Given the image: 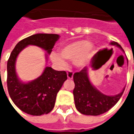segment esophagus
Instances as JSON below:
<instances>
[{
  "instance_id": "obj_1",
  "label": "esophagus",
  "mask_w": 134,
  "mask_h": 134,
  "mask_svg": "<svg viewBox=\"0 0 134 134\" xmlns=\"http://www.w3.org/2000/svg\"><path fill=\"white\" fill-rule=\"evenodd\" d=\"M73 75H74V73H73L72 71H68L67 72V78L68 79H72L73 78Z\"/></svg>"
}]
</instances>
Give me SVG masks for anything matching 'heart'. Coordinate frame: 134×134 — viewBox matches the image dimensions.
I'll list each match as a JSON object with an SVG mask.
<instances>
[{
	"mask_svg": "<svg viewBox=\"0 0 134 134\" xmlns=\"http://www.w3.org/2000/svg\"><path fill=\"white\" fill-rule=\"evenodd\" d=\"M94 49L95 45L91 41L77 40L64 45L61 48L60 52H52L50 59L61 69L67 67L65 59L72 60L73 64L77 68H83L89 63Z\"/></svg>",
	"mask_w": 134,
	"mask_h": 134,
	"instance_id": "obj_1",
	"label": "heart"
}]
</instances>
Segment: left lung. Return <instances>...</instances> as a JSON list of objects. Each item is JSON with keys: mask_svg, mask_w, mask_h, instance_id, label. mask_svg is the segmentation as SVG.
Instances as JSON below:
<instances>
[{"mask_svg": "<svg viewBox=\"0 0 134 134\" xmlns=\"http://www.w3.org/2000/svg\"><path fill=\"white\" fill-rule=\"evenodd\" d=\"M110 44L116 46L124 52L123 48L117 42L111 41ZM73 80L75 85L73 90L75 107L79 112L84 115H98L108 111L118 103L125 90L124 87L121 93L115 96L102 93L91 83L86 67L80 72L75 73Z\"/></svg>", "mask_w": 134, "mask_h": 134, "instance_id": "8db88e82", "label": "left lung"}]
</instances>
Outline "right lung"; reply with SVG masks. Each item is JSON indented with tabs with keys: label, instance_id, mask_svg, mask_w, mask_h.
<instances>
[{
	"label": "right lung",
	"instance_id": "right-lung-1",
	"mask_svg": "<svg viewBox=\"0 0 134 134\" xmlns=\"http://www.w3.org/2000/svg\"><path fill=\"white\" fill-rule=\"evenodd\" d=\"M59 36L53 34H36L19 41L10 54L7 63V86L14 104L23 112L41 115L51 112L54 107L57 95L67 79L65 71H57L46 67L38 77L30 82L21 81L17 75L16 62L18 56L25 48L34 45L50 54ZM46 61L48 55L45 54Z\"/></svg>",
	"mask_w": 134,
	"mask_h": 134
}]
</instances>
